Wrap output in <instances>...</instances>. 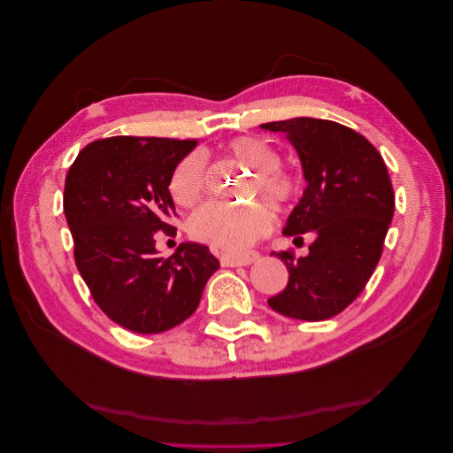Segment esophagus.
<instances>
[{"label": "esophagus", "mask_w": 453, "mask_h": 453, "mask_svg": "<svg viewBox=\"0 0 453 453\" xmlns=\"http://www.w3.org/2000/svg\"><path fill=\"white\" fill-rule=\"evenodd\" d=\"M258 251H240V253H223L221 263L225 266H248L258 260Z\"/></svg>", "instance_id": "obj_1"}]
</instances>
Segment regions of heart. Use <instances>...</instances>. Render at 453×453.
<instances>
[{
    "label": "heart",
    "instance_id": "obj_1",
    "mask_svg": "<svg viewBox=\"0 0 453 453\" xmlns=\"http://www.w3.org/2000/svg\"><path fill=\"white\" fill-rule=\"evenodd\" d=\"M226 155L243 168L253 170V181L248 190L250 200H265L273 210H285L300 190V181L289 170L280 166L278 149L258 135H240L226 145ZM205 190V155L202 150L187 155L177 164L170 195L180 205H193ZM272 213L263 202L243 208L210 202L188 217L190 236L225 250H243L268 234Z\"/></svg>",
    "mask_w": 453,
    "mask_h": 453
}]
</instances>
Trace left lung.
Returning a JSON list of instances; mask_svg holds the SVG:
<instances>
[{"instance_id":"obj_1","label":"left lung","mask_w":453,"mask_h":453,"mask_svg":"<svg viewBox=\"0 0 453 453\" xmlns=\"http://www.w3.org/2000/svg\"><path fill=\"white\" fill-rule=\"evenodd\" d=\"M260 128L287 135L306 180L283 234H315L306 257L276 253L289 283L268 306L293 319H328L361 295L381 257L395 211L386 162L365 135L333 120L296 117Z\"/></svg>"}]
</instances>
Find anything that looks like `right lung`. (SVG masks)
Instances as JSON below:
<instances>
[{"mask_svg":"<svg viewBox=\"0 0 453 453\" xmlns=\"http://www.w3.org/2000/svg\"><path fill=\"white\" fill-rule=\"evenodd\" d=\"M196 140L115 135L77 155L65 177L64 213L75 265L109 319L140 334L183 323L200 304L219 260L202 243L158 255L157 232L172 236L170 180Z\"/></svg>","mask_w":453,"mask_h":453,"instance_id":"add662e5","label":"right lung"}]
</instances>
